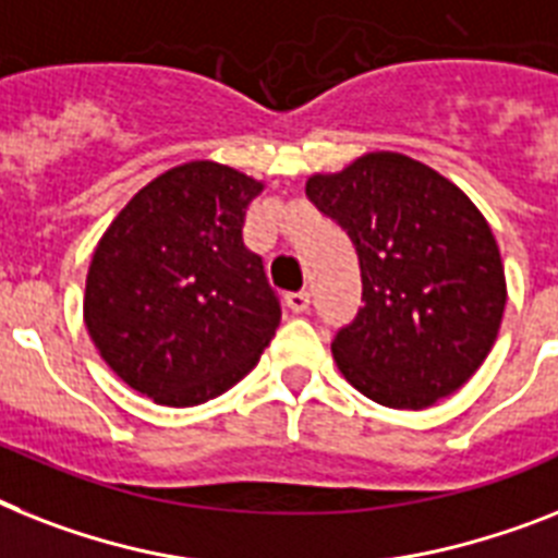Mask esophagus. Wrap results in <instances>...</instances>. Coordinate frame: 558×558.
I'll return each mask as SVG.
<instances>
[{
    "mask_svg": "<svg viewBox=\"0 0 558 558\" xmlns=\"http://www.w3.org/2000/svg\"><path fill=\"white\" fill-rule=\"evenodd\" d=\"M284 305L293 313H305L307 307H311V293H307V290H293V293L284 296Z\"/></svg>",
    "mask_w": 558,
    "mask_h": 558,
    "instance_id": "1",
    "label": "esophagus"
}]
</instances>
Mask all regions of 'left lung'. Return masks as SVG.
<instances>
[{"label": "left lung", "mask_w": 558, "mask_h": 558, "mask_svg": "<svg viewBox=\"0 0 558 558\" xmlns=\"http://www.w3.org/2000/svg\"><path fill=\"white\" fill-rule=\"evenodd\" d=\"M305 193L342 225L362 268L365 305L330 344L344 379L402 411L462 388L494 348L508 302L478 207L434 168L390 150L313 173Z\"/></svg>", "instance_id": "1"}]
</instances>
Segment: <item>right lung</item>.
<instances>
[{"mask_svg": "<svg viewBox=\"0 0 558 558\" xmlns=\"http://www.w3.org/2000/svg\"><path fill=\"white\" fill-rule=\"evenodd\" d=\"M262 182L196 162L147 182L105 230L85 279V325L124 385L168 408L233 388L274 339L282 307L245 214Z\"/></svg>", "mask_w": 558, "mask_h": 558, "instance_id": "1", "label": "right lung"}]
</instances>
